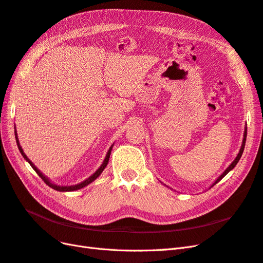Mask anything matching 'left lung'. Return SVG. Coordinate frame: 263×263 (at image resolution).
<instances>
[{"label":"left lung","instance_id":"left-lung-1","mask_svg":"<svg viewBox=\"0 0 263 263\" xmlns=\"http://www.w3.org/2000/svg\"><path fill=\"white\" fill-rule=\"evenodd\" d=\"M246 138H247V128L245 129V134H243V140H242V145H241V148H240V151H239V154H238V156L236 157V159H235V160L232 162V164H230L229 166H228V168L224 171V173H222L221 174V176L216 180V182H215L214 183V184H216V183H218L222 178H224L225 176H226V174L230 171V170H232V169H234L235 168V165L238 163V161H239V159L241 158V155H242V153H243V149H245V145H246ZM213 184V185H214Z\"/></svg>","mask_w":263,"mask_h":263}]
</instances>
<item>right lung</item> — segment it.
Listing matches in <instances>:
<instances>
[{"label":"right lung","instance_id":"right-lung-1","mask_svg":"<svg viewBox=\"0 0 263 263\" xmlns=\"http://www.w3.org/2000/svg\"><path fill=\"white\" fill-rule=\"evenodd\" d=\"M15 138H16V142H17V147H18V149H20V151H21V154H22V156L24 157V159H26V160L28 161V163L31 165V168H33L35 171H36V173L38 174L39 177H41L42 179H43V181L46 183L47 185L48 186H50L51 189H53V190H55V191H60V192H70V191H76V190H79V189H82V187H84V186H86L87 184H90L91 182H93L95 179H97L100 174L103 172V170L105 169V166L107 165V163H108V160H109V156H110V151H112V147L109 148V150L107 151V155H106V157H105V159H104V161H103V163H102V165L100 166V168L98 169V171L95 172L93 176H91L89 179H86L85 181H83V182H81L80 184H77V185H73V186H59V185H54V184H52V183H50V181L47 179L45 176H43V173L39 171L36 166L31 163V161L29 160V159L26 157V155L24 154V151H23V149H22V147H21V145H20V142H18V139H17V135H16V132H15Z\"/></svg>","mask_w":263,"mask_h":263}]
</instances>
